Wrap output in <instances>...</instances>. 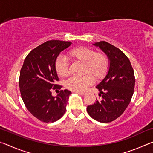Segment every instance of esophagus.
Listing matches in <instances>:
<instances>
[{"instance_id":"1","label":"esophagus","mask_w":153,"mask_h":153,"mask_svg":"<svg viewBox=\"0 0 153 153\" xmlns=\"http://www.w3.org/2000/svg\"><path fill=\"white\" fill-rule=\"evenodd\" d=\"M76 93H77V94H79L80 95H85V94H86V93H85V92H76Z\"/></svg>"}]
</instances>
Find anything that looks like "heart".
Returning a JSON list of instances; mask_svg holds the SVG:
<instances>
[{"mask_svg":"<svg viewBox=\"0 0 153 153\" xmlns=\"http://www.w3.org/2000/svg\"><path fill=\"white\" fill-rule=\"evenodd\" d=\"M67 57L73 63L83 64L82 77H70L65 83L67 89L75 92H84L96 80L104 78L107 74L109 62L107 56L103 53H96L91 48L78 46L67 53ZM55 68L56 74L62 77L69 75V63L66 59L59 56L56 59Z\"/></svg>","mask_w":153,"mask_h":153,"instance_id":"1","label":"heart"}]
</instances>
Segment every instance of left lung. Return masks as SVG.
Returning a JSON list of instances; mask_svg holds the SVG:
<instances>
[{
	"instance_id": "obj_1",
	"label": "left lung",
	"mask_w": 153,
	"mask_h": 153,
	"mask_svg": "<svg viewBox=\"0 0 153 153\" xmlns=\"http://www.w3.org/2000/svg\"><path fill=\"white\" fill-rule=\"evenodd\" d=\"M107 54L110 61L108 74L96 87L99 97L94 104L87 107V112L101 123L111 122L122 115L132 97L135 86L134 69L129 59L120 49L105 41L94 44Z\"/></svg>"
}]
</instances>
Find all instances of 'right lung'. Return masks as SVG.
I'll return each mask as SVG.
<instances>
[{
  "mask_svg": "<svg viewBox=\"0 0 153 153\" xmlns=\"http://www.w3.org/2000/svg\"><path fill=\"white\" fill-rule=\"evenodd\" d=\"M71 42L48 40L33 49L25 57L21 69L19 86L22 100L27 110L42 122H55L66 111L71 92L61 90L56 97L52 90H60L55 63L61 51Z\"/></svg>",
  "mask_w": 153,
  "mask_h": 153,
  "instance_id": "obj_1",
  "label": "right lung"
}]
</instances>
